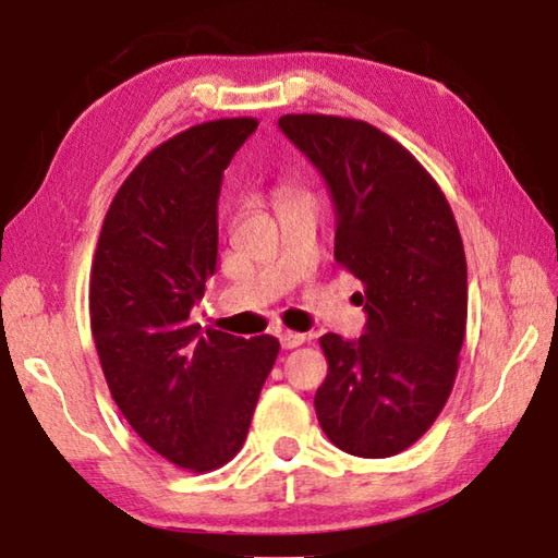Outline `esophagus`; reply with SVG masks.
<instances>
[{
    "mask_svg": "<svg viewBox=\"0 0 558 558\" xmlns=\"http://www.w3.org/2000/svg\"><path fill=\"white\" fill-rule=\"evenodd\" d=\"M307 340L305 332H293V330H280V345L286 348V351H293V348L303 345Z\"/></svg>",
    "mask_w": 558,
    "mask_h": 558,
    "instance_id": "1",
    "label": "esophagus"
}]
</instances>
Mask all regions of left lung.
<instances>
[{"mask_svg":"<svg viewBox=\"0 0 558 558\" xmlns=\"http://www.w3.org/2000/svg\"><path fill=\"white\" fill-rule=\"evenodd\" d=\"M280 130L326 178L336 263L363 282L365 332L320 338L328 376L315 413L330 444L361 459L413 446L459 373L469 282L451 205L393 137L338 114H282Z\"/></svg>","mask_w":558,"mask_h":558,"instance_id":"1","label":"left lung"}]
</instances>
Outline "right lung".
Listing matches in <instances>:
<instances>
[{"mask_svg":"<svg viewBox=\"0 0 558 558\" xmlns=\"http://www.w3.org/2000/svg\"><path fill=\"white\" fill-rule=\"evenodd\" d=\"M255 128L210 120L147 153L112 197L89 272V326L114 403L153 451L193 473L235 459L280 351L272 336L190 323L218 263L222 170Z\"/></svg>","mask_w":558,"mask_h":558,"instance_id":"obj_1","label":"right lung"}]
</instances>
